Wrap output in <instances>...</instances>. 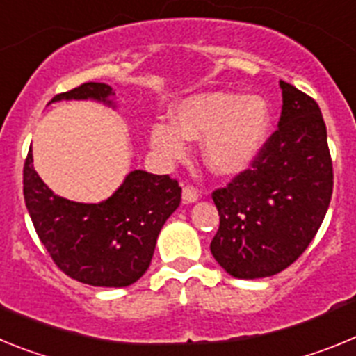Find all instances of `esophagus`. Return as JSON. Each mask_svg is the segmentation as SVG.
Here are the masks:
<instances>
[{
    "label": "esophagus",
    "mask_w": 356,
    "mask_h": 356,
    "mask_svg": "<svg viewBox=\"0 0 356 356\" xmlns=\"http://www.w3.org/2000/svg\"><path fill=\"white\" fill-rule=\"evenodd\" d=\"M200 197V193H197L194 187H184V193H181V200L184 203H194Z\"/></svg>",
    "instance_id": "34e87169"
}]
</instances>
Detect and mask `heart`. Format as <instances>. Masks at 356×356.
<instances>
[{
  "label": "heart",
  "instance_id": "obj_1",
  "mask_svg": "<svg viewBox=\"0 0 356 356\" xmlns=\"http://www.w3.org/2000/svg\"><path fill=\"white\" fill-rule=\"evenodd\" d=\"M271 131V108L262 96L203 92L172 108V124L151 127L153 149L168 160L185 155L188 140L205 139L203 159L217 175H235L253 162Z\"/></svg>",
  "mask_w": 356,
  "mask_h": 356
}]
</instances>
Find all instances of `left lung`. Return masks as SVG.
I'll use <instances>...</instances> for the list:
<instances>
[{"label":"left lung","instance_id":"left-lung-1","mask_svg":"<svg viewBox=\"0 0 356 356\" xmlns=\"http://www.w3.org/2000/svg\"><path fill=\"white\" fill-rule=\"evenodd\" d=\"M280 87L278 130L250 169L212 193L219 229L210 251L235 278L287 269L316 237L332 200V156L319 105L287 81Z\"/></svg>","mask_w":356,"mask_h":356}]
</instances>
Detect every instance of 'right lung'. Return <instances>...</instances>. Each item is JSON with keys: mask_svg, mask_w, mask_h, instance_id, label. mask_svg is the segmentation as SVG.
I'll use <instances>...</instances> for the list:
<instances>
[{"mask_svg": "<svg viewBox=\"0 0 356 356\" xmlns=\"http://www.w3.org/2000/svg\"><path fill=\"white\" fill-rule=\"evenodd\" d=\"M112 87L81 83L62 99H96L114 105ZM28 213L40 242L58 269L94 287H128L149 267L163 222L178 209L181 187L168 175L128 172L121 187L102 203H76L56 196L33 169L31 149L23 169Z\"/></svg>", "mask_w": 356, "mask_h": 356, "instance_id": "obj_1", "label": "right lung"}]
</instances>
